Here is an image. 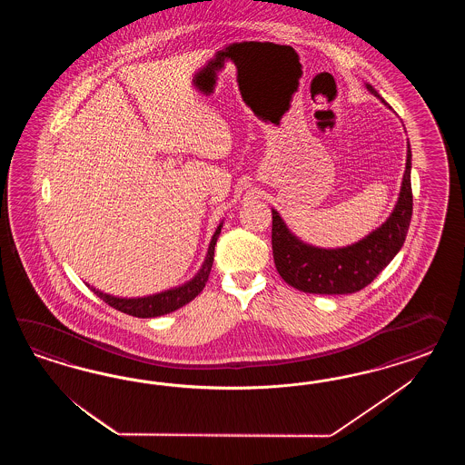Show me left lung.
Masks as SVG:
<instances>
[{
    "label": "left lung",
    "instance_id": "left-lung-1",
    "mask_svg": "<svg viewBox=\"0 0 465 465\" xmlns=\"http://www.w3.org/2000/svg\"><path fill=\"white\" fill-rule=\"evenodd\" d=\"M366 88L381 99L379 92ZM383 102V100H381ZM412 216L411 189V148L401 187V196L389 220L371 232L366 239L342 249H317L293 237L282 223V216L272 210V257L284 282L305 293L348 295L363 290L404 245Z\"/></svg>",
    "mask_w": 465,
    "mask_h": 465
}]
</instances>
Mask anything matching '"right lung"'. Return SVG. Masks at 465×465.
Wrapping results in <instances>:
<instances>
[{"label": "right lung", "mask_w": 465, "mask_h": 465, "mask_svg": "<svg viewBox=\"0 0 465 465\" xmlns=\"http://www.w3.org/2000/svg\"><path fill=\"white\" fill-rule=\"evenodd\" d=\"M222 232V225L216 228L214 235H213L212 243H210V251L204 259V264L201 271L197 272L196 278L191 280L187 284H183L181 288L169 290L158 295L144 296V298H115V296L105 295L99 290L92 288V292L95 295L100 296L107 305H111L113 309L119 310L127 315L133 317H140V319H150V317H158L163 313H170L173 310L181 309L185 303H189L191 300H194L204 288V284L210 278L213 266V255H214V245L218 235Z\"/></svg>", "instance_id": "obj_1"}]
</instances>
